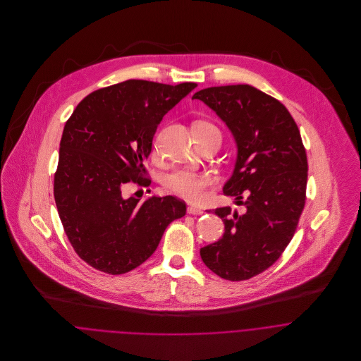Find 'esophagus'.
Wrapping results in <instances>:
<instances>
[{
  "mask_svg": "<svg viewBox=\"0 0 361 361\" xmlns=\"http://www.w3.org/2000/svg\"><path fill=\"white\" fill-rule=\"evenodd\" d=\"M188 212L192 214V215H202L204 211L202 208H199V207L189 206L188 207Z\"/></svg>",
  "mask_w": 361,
  "mask_h": 361,
  "instance_id": "34e87169",
  "label": "esophagus"
}]
</instances>
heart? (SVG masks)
<instances>
[{
  "label": "heart",
  "instance_id": "b5f03b06",
  "mask_svg": "<svg viewBox=\"0 0 361 361\" xmlns=\"http://www.w3.org/2000/svg\"><path fill=\"white\" fill-rule=\"evenodd\" d=\"M195 128L216 129L215 126L207 122H197ZM211 183L212 179L209 175L188 169L175 171L164 178V189L168 193L193 203H199L206 199L207 190L211 186Z\"/></svg>",
  "mask_w": 361,
  "mask_h": 361
}]
</instances>
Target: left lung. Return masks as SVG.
Returning a JSON list of instances; mask_svg holds the SVG:
<instances>
[{
    "mask_svg": "<svg viewBox=\"0 0 361 361\" xmlns=\"http://www.w3.org/2000/svg\"><path fill=\"white\" fill-rule=\"evenodd\" d=\"M192 99L215 111L235 137L236 164L224 193L245 206L240 214L214 209L225 232L200 256L218 276L246 281L281 257L296 232L306 203V149L286 106L250 85L208 87Z\"/></svg>",
    "mask_w": 361,
    "mask_h": 361,
    "instance_id": "1",
    "label": "left lung"
}]
</instances>
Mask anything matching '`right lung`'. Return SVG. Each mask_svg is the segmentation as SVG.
<instances>
[{
  "mask_svg": "<svg viewBox=\"0 0 361 361\" xmlns=\"http://www.w3.org/2000/svg\"><path fill=\"white\" fill-rule=\"evenodd\" d=\"M196 83L125 80L93 92L66 121L54 197L65 233L90 267L126 274L150 257L166 226L186 214L173 197L122 196L123 185L147 186L145 161L162 116Z\"/></svg>",
  "mask_w": 361,
  "mask_h": 361,
  "instance_id": "obj_1",
  "label": "right lung"
}]
</instances>
